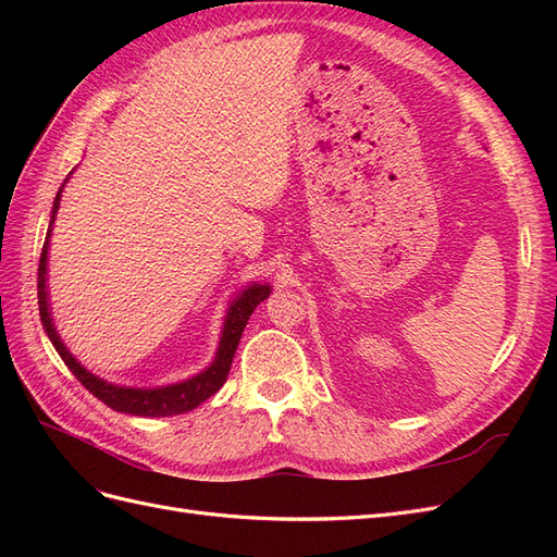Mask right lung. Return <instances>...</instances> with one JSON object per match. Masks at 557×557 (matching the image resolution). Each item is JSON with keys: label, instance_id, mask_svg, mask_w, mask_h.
Wrapping results in <instances>:
<instances>
[{"label": "right lung", "instance_id": "1", "mask_svg": "<svg viewBox=\"0 0 557 557\" xmlns=\"http://www.w3.org/2000/svg\"><path fill=\"white\" fill-rule=\"evenodd\" d=\"M74 172H70L72 176ZM70 176L64 178L62 188L55 195L53 201V211H50V223H48V232H46V242H44V250H41V260H39V278H37V290H39V315H41V325L48 334L50 344L55 346L58 356L62 358V362L70 367V372L88 387V391L102 399L109 409L121 411V413H129V416H144V418H164V416H178L185 411L197 409L201 401L209 399L213 393H218L223 387V383L227 381L230 367H232V358L237 352L239 339L244 334V327L248 323L250 313L256 311V307L260 301H264L272 293V285L269 283H256L252 281L250 285L234 297L227 307L225 320H223V330H221V342H218L215 356L211 360V364L207 369H201L199 374L178 381V383H170V385H156V387H134V385H117L111 383L107 379H99L97 374H92L90 369L83 367L74 352L64 346V342L60 339L58 327L53 323V311H50V295H48V248H50V234H53V225H55V215L60 209V199H62V190Z\"/></svg>", "mask_w": 557, "mask_h": 557}]
</instances>
